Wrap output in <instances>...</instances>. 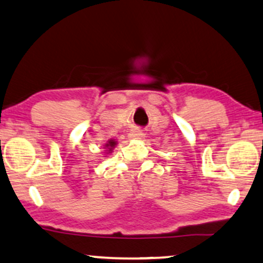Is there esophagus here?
Masks as SVG:
<instances>
[{
    "label": "esophagus",
    "mask_w": 263,
    "mask_h": 263,
    "mask_svg": "<svg viewBox=\"0 0 263 263\" xmlns=\"http://www.w3.org/2000/svg\"><path fill=\"white\" fill-rule=\"evenodd\" d=\"M145 137V134L142 131V129H135V131L129 132L128 138L129 139H143Z\"/></svg>",
    "instance_id": "34e87169"
}]
</instances>
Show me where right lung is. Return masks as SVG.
<instances>
[{
    "mask_svg": "<svg viewBox=\"0 0 263 263\" xmlns=\"http://www.w3.org/2000/svg\"><path fill=\"white\" fill-rule=\"evenodd\" d=\"M117 144H118V141H115V139H109V141H108L103 146V149L106 150L104 153H106V154L113 153V149L115 148V146H117Z\"/></svg>",
    "mask_w": 263,
    "mask_h": 263,
    "instance_id": "add662e5",
    "label": "right lung"
}]
</instances>
